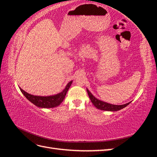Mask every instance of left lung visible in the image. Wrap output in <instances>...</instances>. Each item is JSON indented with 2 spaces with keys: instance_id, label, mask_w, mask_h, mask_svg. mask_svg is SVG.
I'll list each match as a JSON object with an SVG mask.
<instances>
[{
  "instance_id": "1",
  "label": "left lung",
  "mask_w": 157,
  "mask_h": 157,
  "mask_svg": "<svg viewBox=\"0 0 157 157\" xmlns=\"http://www.w3.org/2000/svg\"><path fill=\"white\" fill-rule=\"evenodd\" d=\"M87 92L88 96L90 97V99L92 102V103L94 106H95L96 108L100 109V110H104V111H119L120 109H122L124 107H125L126 106H128L130 102L127 103V104L125 105H111L109 104V103L105 102L103 101H100V100L96 98L94 96H93L88 90L87 89Z\"/></svg>"
}]
</instances>
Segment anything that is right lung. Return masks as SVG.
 Wrapping results in <instances>:
<instances>
[{
    "mask_svg": "<svg viewBox=\"0 0 157 157\" xmlns=\"http://www.w3.org/2000/svg\"><path fill=\"white\" fill-rule=\"evenodd\" d=\"M72 84V81L69 82L67 85L66 86L65 88L63 90L59 93L58 94L55 96H34L29 94L28 93L25 92L21 88H19L20 90L23 93L26 98H27L29 101L32 102L33 104L38 107L41 108H53L58 106L64 100L67 92L68 91L70 86Z\"/></svg>",
    "mask_w": 157,
    "mask_h": 157,
    "instance_id": "obj_1",
    "label": "right lung"
}]
</instances>
